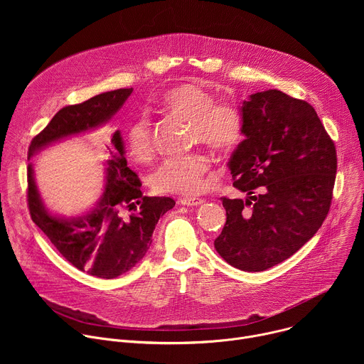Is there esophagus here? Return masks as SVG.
<instances>
[{"instance_id":"34e87169","label":"esophagus","mask_w":364,"mask_h":364,"mask_svg":"<svg viewBox=\"0 0 364 364\" xmlns=\"http://www.w3.org/2000/svg\"><path fill=\"white\" fill-rule=\"evenodd\" d=\"M180 204L187 205V207H193V205H200L204 203L203 198H196V197H183L178 200Z\"/></svg>"}]
</instances>
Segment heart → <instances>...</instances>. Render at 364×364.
<instances>
[{"mask_svg":"<svg viewBox=\"0 0 364 364\" xmlns=\"http://www.w3.org/2000/svg\"><path fill=\"white\" fill-rule=\"evenodd\" d=\"M160 108L176 118L191 122V142L203 144L216 154L233 152L243 141V119L239 108L229 100H215L213 93L196 83H183L163 95ZM127 148L138 163H149L155 155L151 122L136 118L127 131ZM210 160L204 154L167 159L151 174L157 193L191 197L207 184Z\"/></svg>","mask_w":364,"mask_h":364,"instance_id":"heart-1","label":"heart"}]
</instances>
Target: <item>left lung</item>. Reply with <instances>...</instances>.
Segmentation results:
<instances>
[{
	"instance_id": "8db88e82",
	"label": "left lung",
	"mask_w": 364,
	"mask_h": 364,
	"mask_svg": "<svg viewBox=\"0 0 364 364\" xmlns=\"http://www.w3.org/2000/svg\"><path fill=\"white\" fill-rule=\"evenodd\" d=\"M246 139L232 154L233 186L222 197L226 225L215 240L225 261L247 272L269 269L302 247L326 220L336 181V145L308 102L269 89L240 108Z\"/></svg>"
}]
</instances>
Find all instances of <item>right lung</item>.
Masks as SVG:
<instances>
[{"label":"right lung","mask_w":364,"mask_h":364,"mask_svg":"<svg viewBox=\"0 0 364 364\" xmlns=\"http://www.w3.org/2000/svg\"><path fill=\"white\" fill-rule=\"evenodd\" d=\"M131 93L132 87L117 89L62 108L33 138L28 160L53 142L108 122ZM108 151L105 190L89 212L76 218L51 215L37 190L33 164L27 168V201L31 220L69 264L103 279L118 278L141 261L152 242L155 225L176 204L170 197L142 194L138 176L127 166L119 131L114 132Z\"/></svg>","instance_id":"obj_1"}]
</instances>
